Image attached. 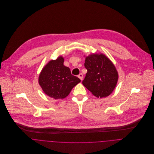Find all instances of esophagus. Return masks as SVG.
Wrapping results in <instances>:
<instances>
[{
    "instance_id": "34e87169",
    "label": "esophagus",
    "mask_w": 154,
    "mask_h": 154,
    "mask_svg": "<svg viewBox=\"0 0 154 154\" xmlns=\"http://www.w3.org/2000/svg\"><path fill=\"white\" fill-rule=\"evenodd\" d=\"M78 78L82 81V79H83V75L82 74V73H80V74H79V75H78Z\"/></svg>"
}]
</instances>
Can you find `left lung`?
Returning <instances> with one entry per match:
<instances>
[{"label": "left lung", "instance_id": "8db88e82", "mask_svg": "<svg viewBox=\"0 0 154 154\" xmlns=\"http://www.w3.org/2000/svg\"><path fill=\"white\" fill-rule=\"evenodd\" d=\"M84 66L87 73L83 85L98 98L110 95L117 84L118 73L110 60L104 54H92L86 57Z\"/></svg>", "mask_w": 154, "mask_h": 154}]
</instances>
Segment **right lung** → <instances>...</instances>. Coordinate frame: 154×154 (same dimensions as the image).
Returning a JSON list of instances; mask_svg holds the SVG:
<instances>
[{"mask_svg": "<svg viewBox=\"0 0 154 154\" xmlns=\"http://www.w3.org/2000/svg\"><path fill=\"white\" fill-rule=\"evenodd\" d=\"M62 57L50 61L43 69L39 76V84L44 93L54 99L66 97L72 89L81 82L71 74L68 67L63 65Z\"/></svg>", "mask_w": 154, "mask_h": 154, "instance_id": "1", "label": "right lung"}]
</instances>
